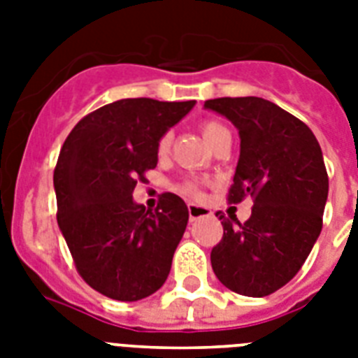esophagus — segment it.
<instances>
[{
  "label": "esophagus",
  "instance_id": "obj_1",
  "mask_svg": "<svg viewBox=\"0 0 358 358\" xmlns=\"http://www.w3.org/2000/svg\"><path fill=\"white\" fill-rule=\"evenodd\" d=\"M187 210H189V221H196L199 217H204V215H210V210L206 206H199V204H187Z\"/></svg>",
  "mask_w": 358,
  "mask_h": 358
}]
</instances>
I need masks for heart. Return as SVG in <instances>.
<instances>
[{"instance_id":"b5f03b06","label":"heart","mask_w":358,"mask_h":358,"mask_svg":"<svg viewBox=\"0 0 358 358\" xmlns=\"http://www.w3.org/2000/svg\"><path fill=\"white\" fill-rule=\"evenodd\" d=\"M201 131L204 141L210 145L215 137H219V135L224 134V131H229V129L224 128L221 122H217V120H206V122L201 124ZM171 141H173V135L171 134L162 135L159 141H157V152H159V154H167L169 148H171ZM182 191H184L185 195H193V196H196L199 193H201V191H199V184L193 182V180H191V182H185V184L182 185Z\"/></svg>"}]
</instances>
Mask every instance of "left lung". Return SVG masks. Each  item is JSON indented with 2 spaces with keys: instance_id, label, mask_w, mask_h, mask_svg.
Wrapping results in <instances>:
<instances>
[{
  "instance_id": "obj_1",
  "label": "left lung",
  "mask_w": 358,
  "mask_h": 358,
  "mask_svg": "<svg viewBox=\"0 0 358 358\" xmlns=\"http://www.w3.org/2000/svg\"><path fill=\"white\" fill-rule=\"evenodd\" d=\"M204 108L239 134V159L229 201L255 199L245 223L227 219L212 249L215 277L247 297H264L297 275L322 232L329 178L312 129L277 103L256 96L215 98Z\"/></svg>"
}]
</instances>
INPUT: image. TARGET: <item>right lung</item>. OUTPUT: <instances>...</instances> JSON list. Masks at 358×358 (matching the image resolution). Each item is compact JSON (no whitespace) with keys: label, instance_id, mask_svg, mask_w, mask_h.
I'll return each mask as SVG.
<instances>
[{"label":"right lung","instance_id":"obj_1","mask_svg":"<svg viewBox=\"0 0 358 358\" xmlns=\"http://www.w3.org/2000/svg\"><path fill=\"white\" fill-rule=\"evenodd\" d=\"M195 103L124 98L83 117L64 141L53 173L59 229L83 280L106 297L145 299L167 280L187 206L163 193L146 210L131 195L157 165L159 137Z\"/></svg>","mask_w":358,"mask_h":358}]
</instances>
